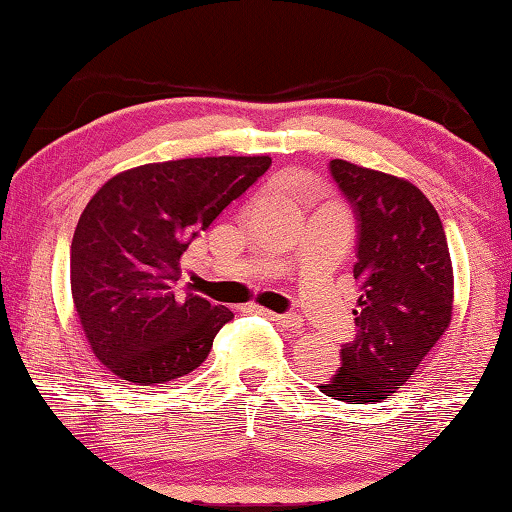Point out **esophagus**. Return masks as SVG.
Returning <instances> with one entry per match:
<instances>
[{
	"mask_svg": "<svg viewBox=\"0 0 512 512\" xmlns=\"http://www.w3.org/2000/svg\"><path fill=\"white\" fill-rule=\"evenodd\" d=\"M259 314L271 318L273 323H277L280 327H287V329H300L302 327V318L296 316V314H273V311H266V309H259Z\"/></svg>",
	"mask_w": 512,
	"mask_h": 512,
	"instance_id": "obj_1",
	"label": "esophagus"
}]
</instances>
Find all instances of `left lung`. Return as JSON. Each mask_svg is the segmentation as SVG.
Returning <instances> with one entry per match:
<instances>
[{
	"instance_id": "1",
	"label": "left lung",
	"mask_w": 512,
	"mask_h": 512,
	"mask_svg": "<svg viewBox=\"0 0 512 512\" xmlns=\"http://www.w3.org/2000/svg\"><path fill=\"white\" fill-rule=\"evenodd\" d=\"M329 173L357 216L352 309L357 339L320 393L375 404L402 388L452 323L454 271L443 221L418 187L391 173L332 160Z\"/></svg>"
}]
</instances>
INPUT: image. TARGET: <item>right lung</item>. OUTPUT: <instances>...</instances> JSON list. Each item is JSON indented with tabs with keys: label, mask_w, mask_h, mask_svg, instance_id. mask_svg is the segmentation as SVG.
Here are the masks:
<instances>
[{
	"label": "right lung",
	"mask_w": 512,
	"mask_h": 512,
	"mask_svg": "<svg viewBox=\"0 0 512 512\" xmlns=\"http://www.w3.org/2000/svg\"><path fill=\"white\" fill-rule=\"evenodd\" d=\"M268 167V155L142 164L112 176L85 205L69 280L85 339L112 375L158 386L207 359L235 314L173 289L180 259Z\"/></svg>",
	"instance_id": "right-lung-1"
}]
</instances>
